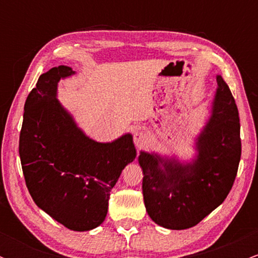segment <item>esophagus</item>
<instances>
[{"label": "esophagus", "instance_id": "1", "mask_svg": "<svg viewBox=\"0 0 258 258\" xmlns=\"http://www.w3.org/2000/svg\"><path fill=\"white\" fill-rule=\"evenodd\" d=\"M147 136L144 135L143 132L141 131H137L135 132V135H133V142H135V146L138 148V149H142V148L146 147L147 144Z\"/></svg>", "mask_w": 258, "mask_h": 258}]
</instances>
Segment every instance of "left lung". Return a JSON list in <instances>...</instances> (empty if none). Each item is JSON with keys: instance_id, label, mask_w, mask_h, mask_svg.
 <instances>
[{"instance_id": "left-lung-1", "label": "left lung", "mask_w": 258, "mask_h": 258, "mask_svg": "<svg viewBox=\"0 0 258 258\" xmlns=\"http://www.w3.org/2000/svg\"><path fill=\"white\" fill-rule=\"evenodd\" d=\"M211 114L195 142L190 162L141 152L144 205L167 229H188L223 203L232 189L241 156L240 121L232 92L221 75Z\"/></svg>"}]
</instances>
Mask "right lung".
<instances>
[{"label":"right lung","mask_w":258,"mask_h":258,"mask_svg":"<svg viewBox=\"0 0 258 258\" xmlns=\"http://www.w3.org/2000/svg\"><path fill=\"white\" fill-rule=\"evenodd\" d=\"M74 74L59 65L38 78L24 105L19 155L35 204L64 227L86 232L105 220L112 186L137 152L131 133L100 143L80 128L57 98L58 82Z\"/></svg>","instance_id":"right-lung-1"}]
</instances>
